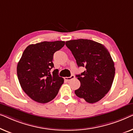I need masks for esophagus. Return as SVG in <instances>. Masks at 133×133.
<instances>
[{
    "mask_svg": "<svg viewBox=\"0 0 133 133\" xmlns=\"http://www.w3.org/2000/svg\"><path fill=\"white\" fill-rule=\"evenodd\" d=\"M74 78H75L74 75H71V76H70V77H64V80L66 81H69L70 80L74 79Z\"/></svg>",
    "mask_w": 133,
    "mask_h": 133,
    "instance_id": "obj_1",
    "label": "esophagus"
}]
</instances>
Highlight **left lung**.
<instances>
[{
    "label": "left lung",
    "instance_id": "left-lung-1",
    "mask_svg": "<svg viewBox=\"0 0 133 133\" xmlns=\"http://www.w3.org/2000/svg\"><path fill=\"white\" fill-rule=\"evenodd\" d=\"M66 45L78 66L86 69L76 75L81 85L75 91V95L90 104L100 101L111 89L115 74V64L107 49L87 39L67 41Z\"/></svg>",
    "mask_w": 133,
    "mask_h": 133
}]
</instances>
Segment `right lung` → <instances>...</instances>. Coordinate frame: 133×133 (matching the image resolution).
<instances>
[{
	"mask_svg": "<svg viewBox=\"0 0 133 133\" xmlns=\"http://www.w3.org/2000/svg\"><path fill=\"white\" fill-rule=\"evenodd\" d=\"M63 41L43 42L30 44L24 50L17 67L23 90L32 99L47 103L57 96L64 79L58 75L52 63L54 54L64 46Z\"/></svg>",
	"mask_w": 133,
	"mask_h": 133,
	"instance_id": "1",
	"label": "right lung"
}]
</instances>
